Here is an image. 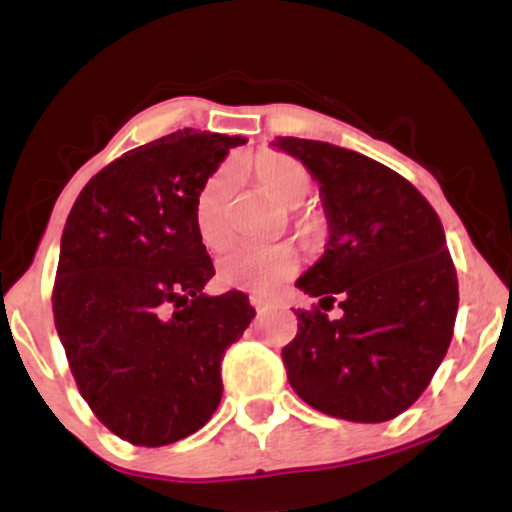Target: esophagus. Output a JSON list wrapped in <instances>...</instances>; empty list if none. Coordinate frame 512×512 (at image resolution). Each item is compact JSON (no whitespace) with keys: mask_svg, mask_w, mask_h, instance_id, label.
Here are the masks:
<instances>
[{"mask_svg":"<svg viewBox=\"0 0 512 512\" xmlns=\"http://www.w3.org/2000/svg\"><path fill=\"white\" fill-rule=\"evenodd\" d=\"M250 305L257 310V313H262V310L267 308V303H264L262 298H257V296H250Z\"/></svg>","mask_w":512,"mask_h":512,"instance_id":"1","label":"esophagus"}]
</instances>
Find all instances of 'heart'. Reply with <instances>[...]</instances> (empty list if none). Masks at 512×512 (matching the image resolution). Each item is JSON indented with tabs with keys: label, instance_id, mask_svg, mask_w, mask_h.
Instances as JSON below:
<instances>
[{
	"label": "heart",
	"instance_id": "1",
	"mask_svg": "<svg viewBox=\"0 0 512 512\" xmlns=\"http://www.w3.org/2000/svg\"><path fill=\"white\" fill-rule=\"evenodd\" d=\"M250 170L262 190H267L286 209L301 207L313 190V175L296 158L264 151L250 161ZM236 190V170L219 168L211 173L195 199L197 236L209 250H219L231 240L228 202ZM298 252L291 245H231L216 264V276L228 289L267 293L296 272Z\"/></svg>",
	"mask_w": 512,
	"mask_h": 512
}]
</instances>
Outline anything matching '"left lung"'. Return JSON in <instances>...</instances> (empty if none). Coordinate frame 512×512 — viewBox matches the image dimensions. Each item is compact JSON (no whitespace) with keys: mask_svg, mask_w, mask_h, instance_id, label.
Instances as JSON below:
<instances>
[{"mask_svg":"<svg viewBox=\"0 0 512 512\" xmlns=\"http://www.w3.org/2000/svg\"><path fill=\"white\" fill-rule=\"evenodd\" d=\"M320 185L330 223L325 255L296 286L340 301L343 315L296 310L281 349L296 395L322 414L380 424L407 411L431 383L455 327L457 274L426 197L373 158L313 139L276 137Z\"/></svg>","mask_w":512,"mask_h":512,"instance_id":"left-lung-1","label":"left lung"}]
</instances>
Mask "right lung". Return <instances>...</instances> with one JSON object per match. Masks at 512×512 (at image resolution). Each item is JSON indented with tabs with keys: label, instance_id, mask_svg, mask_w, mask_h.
Listing matches in <instances>:
<instances>
[{
	"label": "right lung",
	"instance_id": "obj_1",
	"mask_svg": "<svg viewBox=\"0 0 512 512\" xmlns=\"http://www.w3.org/2000/svg\"><path fill=\"white\" fill-rule=\"evenodd\" d=\"M243 137L168 134L115 158L62 231L52 313L93 414L132 445L175 443L221 402V358L248 330V296H207L214 264L195 199Z\"/></svg>",
	"mask_w": 512,
	"mask_h": 512
}]
</instances>
